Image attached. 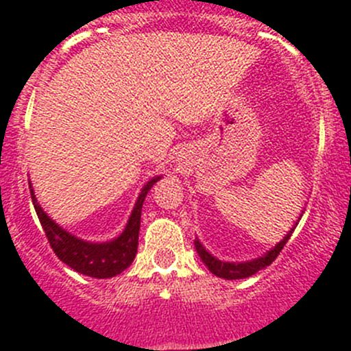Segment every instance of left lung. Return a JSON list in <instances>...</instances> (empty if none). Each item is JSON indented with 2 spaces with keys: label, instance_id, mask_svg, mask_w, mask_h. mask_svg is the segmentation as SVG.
<instances>
[{
  "label": "left lung",
  "instance_id": "left-lung-1",
  "mask_svg": "<svg viewBox=\"0 0 351 351\" xmlns=\"http://www.w3.org/2000/svg\"><path fill=\"white\" fill-rule=\"evenodd\" d=\"M304 213V211H302ZM302 215H299L298 221L301 219ZM298 221L292 225V228L287 231V234L282 238V240L279 241V243L276 245V247L270 248L269 252H265L262 256H256L254 260H247V262H223V260L216 258L215 255L209 254L208 250H206L204 247H202V243L199 240H194V247H196L197 254H199L201 260L204 262V265L208 267L209 270H211L213 274H215L216 277H221V279L225 280H237V279H247V277L254 276V274L258 272V270L265 269V267H269L270 263L276 260V256L282 252L284 245L287 243L289 238H291L292 231H294L295 226H298Z\"/></svg>",
  "mask_w": 351,
  "mask_h": 351
}]
</instances>
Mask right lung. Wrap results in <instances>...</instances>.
<instances>
[{
	"instance_id": "1",
	"label": "right lung",
	"mask_w": 351,
	"mask_h": 351,
	"mask_svg": "<svg viewBox=\"0 0 351 351\" xmlns=\"http://www.w3.org/2000/svg\"><path fill=\"white\" fill-rule=\"evenodd\" d=\"M162 176L154 177L143 186L142 193L138 194L133 211L130 215L128 223L125 230L121 231L120 237L113 238L110 241H86L82 238H77L75 234L69 233L62 226L57 225L49 215L38 204L35 197L34 189L30 182V194L34 201V208L37 211L38 219L43 231H45L49 243L56 255L62 260L66 265L74 269L75 272L84 274L88 277L95 279H110V277L118 276L123 270L132 265L133 258L136 255L138 248V233H140V218H142V206L145 201L147 193L154 187L157 180H160Z\"/></svg>"
}]
</instances>
